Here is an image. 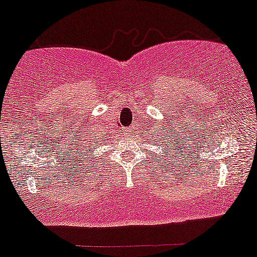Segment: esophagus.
I'll return each mask as SVG.
<instances>
[{
	"mask_svg": "<svg viewBox=\"0 0 257 257\" xmlns=\"http://www.w3.org/2000/svg\"><path fill=\"white\" fill-rule=\"evenodd\" d=\"M124 132H125L126 135H133L135 133V125H131L129 128H126Z\"/></svg>",
	"mask_w": 257,
	"mask_h": 257,
	"instance_id": "34e87169",
	"label": "esophagus"
}]
</instances>
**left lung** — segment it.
<instances>
[{"label": "left lung", "instance_id": "obj_1", "mask_svg": "<svg viewBox=\"0 0 257 257\" xmlns=\"http://www.w3.org/2000/svg\"><path fill=\"white\" fill-rule=\"evenodd\" d=\"M175 135H176V134H175ZM165 138H169V135L165 134ZM171 138H172V137H171ZM159 141H162V140H160V138H159ZM175 142H176V140H175V141L172 140V145H171V140H168V141L162 142L163 146H165L166 150H168L169 152L172 154V156H174V153L176 152V148H178V145H176ZM178 150H179V148H178ZM178 153H179V151H178ZM178 156H179V154H177V158H178ZM175 158H176V157H175Z\"/></svg>", "mask_w": 257, "mask_h": 257}]
</instances>
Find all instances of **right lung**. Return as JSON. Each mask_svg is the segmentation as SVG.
<instances>
[{"label": "right lung", "instance_id": "add662e5", "mask_svg": "<svg viewBox=\"0 0 257 257\" xmlns=\"http://www.w3.org/2000/svg\"><path fill=\"white\" fill-rule=\"evenodd\" d=\"M106 138H109V137H106ZM105 142H106V139H105V138H103V137H95V135H93V137H92V138H88L87 139V142H86V144H83V142H82V144H83L82 145V148L79 146V151H76L75 153L78 154V158L81 159V162H82V160L89 162V160H91V159H94L95 158V156L93 154V150H92V151H89V150H91L92 147H94L95 145H97V146H99V145L105 144ZM79 153H80V155L78 154Z\"/></svg>", "mask_w": 257, "mask_h": 257}]
</instances>
